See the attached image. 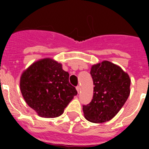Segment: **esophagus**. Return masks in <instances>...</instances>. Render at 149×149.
<instances>
[{
	"instance_id": "esophagus-1",
	"label": "esophagus",
	"mask_w": 149,
	"mask_h": 149,
	"mask_svg": "<svg viewBox=\"0 0 149 149\" xmlns=\"http://www.w3.org/2000/svg\"><path fill=\"white\" fill-rule=\"evenodd\" d=\"M76 89H77V93H79V91H81V87H80V86H77V88H76Z\"/></svg>"
}]
</instances>
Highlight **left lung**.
Listing matches in <instances>:
<instances>
[{
    "label": "left lung",
    "mask_w": 149,
    "mask_h": 149,
    "mask_svg": "<svg viewBox=\"0 0 149 149\" xmlns=\"http://www.w3.org/2000/svg\"><path fill=\"white\" fill-rule=\"evenodd\" d=\"M93 97L83 106L84 117L92 123L111 120L119 112L130 95L129 75L119 65L104 60L91 66Z\"/></svg>",
    "instance_id": "left-lung-1"
}]
</instances>
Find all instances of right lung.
Listing matches in <instances>:
<instances>
[{
	"instance_id": "1",
	"label": "right lung",
	"mask_w": 149,
	"mask_h": 149,
	"mask_svg": "<svg viewBox=\"0 0 149 149\" xmlns=\"http://www.w3.org/2000/svg\"><path fill=\"white\" fill-rule=\"evenodd\" d=\"M22 97L39 117L57 118L77 94L69 82V73L53 58L34 62L20 77Z\"/></svg>"
}]
</instances>
